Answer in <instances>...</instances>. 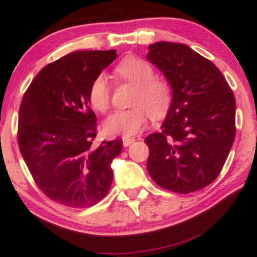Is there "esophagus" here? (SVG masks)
I'll list each match as a JSON object with an SVG mask.
<instances>
[{
  "label": "esophagus",
  "instance_id": "esophagus-1",
  "mask_svg": "<svg viewBox=\"0 0 257 257\" xmlns=\"http://www.w3.org/2000/svg\"><path fill=\"white\" fill-rule=\"evenodd\" d=\"M122 142H123L124 147H129L130 144H133L134 142H135V139H134V137H123Z\"/></svg>",
  "mask_w": 257,
  "mask_h": 257
}]
</instances>
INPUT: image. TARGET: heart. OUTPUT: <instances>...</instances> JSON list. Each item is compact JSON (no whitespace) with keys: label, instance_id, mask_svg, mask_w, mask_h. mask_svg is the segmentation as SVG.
I'll return each mask as SVG.
<instances>
[{"label":"heart","instance_id":"obj_1","mask_svg":"<svg viewBox=\"0 0 257 257\" xmlns=\"http://www.w3.org/2000/svg\"><path fill=\"white\" fill-rule=\"evenodd\" d=\"M120 80L135 86L129 105L133 108L117 110L104 123L110 135L133 136L145 128L148 115L159 118L170 109L173 99V87L167 79L156 77V70L148 61L140 57H125L114 69ZM112 87L104 74L95 76L89 89V101L95 110L106 113L110 107Z\"/></svg>","mask_w":257,"mask_h":257}]
</instances>
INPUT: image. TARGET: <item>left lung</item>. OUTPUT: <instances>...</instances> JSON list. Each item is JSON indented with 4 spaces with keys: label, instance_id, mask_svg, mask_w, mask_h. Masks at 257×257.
I'll use <instances>...</instances> for the list:
<instances>
[{
    "label": "left lung",
    "instance_id": "left-lung-1",
    "mask_svg": "<svg viewBox=\"0 0 257 257\" xmlns=\"http://www.w3.org/2000/svg\"><path fill=\"white\" fill-rule=\"evenodd\" d=\"M147 57L173 87L159 133L145 139L148 172L164 189L200 190L219 175L235 139V98L211 61L187 45L160 41Z\"/></svg>",
    "mask_w": 257,
    "mask_h": 257
}]
</instances>
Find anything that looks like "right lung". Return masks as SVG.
Segmentation results:
<instances>
[{
	"label": "right lung",
	"mask_w": 257,
	"mask_h": 257,
	"mask_svg": "<svg viewBox=\"0 0 257 257\" xmlns=\"http://www.w3.org/2000/svg\"><path fill=\"white\" fill-rule=\"evenodd\" d=\"M116 52L70 53L39 71L19 107L18 147L43 193L69 208H89L104 198L113 181L112 160L122 140L97 136V116L89 105L95 76L115 60Z\"/></svg>",
	"instance_id": "obj_1"
}]
</instances>
